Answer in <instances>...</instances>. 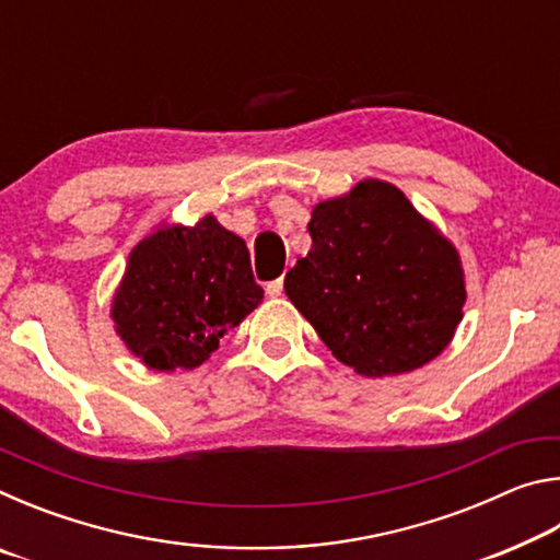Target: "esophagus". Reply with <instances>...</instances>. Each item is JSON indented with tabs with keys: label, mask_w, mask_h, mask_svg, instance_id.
Masks as SVG:
<instances>
[{
	"label": "esophagus",
	"mask_w": 560,
	"mask_h": 560,
	"mask_svg": "<svg viewBox=\"0 0 560 560\" xmlns=\"http://www.w3.org/2000/svg\"><path fill=\"white\" fill-rule=\"evenodd\" d=\"M281 291H283V279H277V281H269V283H267V293H269L271 299L281 296Z\"/></svg>",
	"instance_id": "1"
}]
</instances>
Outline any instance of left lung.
<instances>
[{
  "label": "left lung",
  "mask_w": 560,
  "mask_h": 560,
  "mask_svg": "<svg viewBox=\"0 0 560 560\" xmlns=\"http://www.w3.org/2000/svg\"><path fill=\"white\" fill-rule=\"evenodd\" d=\"M311 252L283 289L340 363L412 373L452 343L467 301L457 246L385 179L314 207Z\"/></svg>",
  "instance_id": "8db88e82"
}]
</instances>
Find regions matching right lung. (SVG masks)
Masks as SVG:
<instances>
[{"label": "right lung", "instance_id": "right-lung-1", "mask_svg": "<svg viewBox=\"0 0 560 560\" xmlns=\"http://www.w3.org/2000/svg\"><path fill=\"white\" fill-rule=\"evenodd\" d=\"M261 299L246 242L205 214L192 226H158L132 246L110 318L150 371H192Z\"/></svg>", "mask_w": 560, "mask_h": 560}]
</instances>
